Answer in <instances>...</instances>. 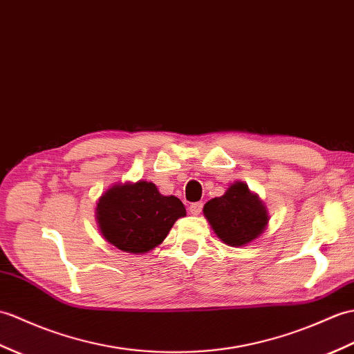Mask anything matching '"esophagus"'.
I'll list each match as a JSON object with an SVG mask.
<instances>
[{
    "instance_id": "obj_1",
    "label": "esophagus",
    "mask_w": 354,
    "mask_h": 354,
    "mask_svg": "<svg viewBox=\"0 0 354 354\" xmlns=\"http://www.w3.org/2000/svg\"><path fill=\"white\" fill-rule=\"evenodd\" d=\"M202 208H203V203L202 202H194L190 205V212L193 216H199L202 212Z\"/></svg>"
}]
</instances>
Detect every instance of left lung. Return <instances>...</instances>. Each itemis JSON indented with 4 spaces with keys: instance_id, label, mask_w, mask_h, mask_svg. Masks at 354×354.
<instances>
[{
    "instance_id": "1",
    "label": "left lung",
    "mask_w": 354,
    "mask_h": 354,
    "mask_svg": "<svg viewBox=\"0 0 354 354\" xmlns=\"http://www.w3.org/2000/svg\"><path fill=\"white\" fill-rule=\"evenodd\" d=\"M203 214L221 241L243 245L254 240L268 223L267 209L244 183H235L227 192L205 203Z\"/></svg>"
}]
</instances>
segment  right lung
Wrapping results in <instances>:
<instances>
[{
	"label": "right lung",
	"instance_id": "1",
	"mask_svg": "<svg viewBox=\"0 0 354 354\" xmlns=\"http://www.w3.org/2000/svg\"><path fill=\"white\" fill-rule=\"evenodd\" d=\"M185 207L175 196H162L152 183L114 185L96 208L104 238L118 249L145 253L162 243Z\"/></svg>",
	"mask_w": 354,
	"mask_h": 354
}]
</instances>
